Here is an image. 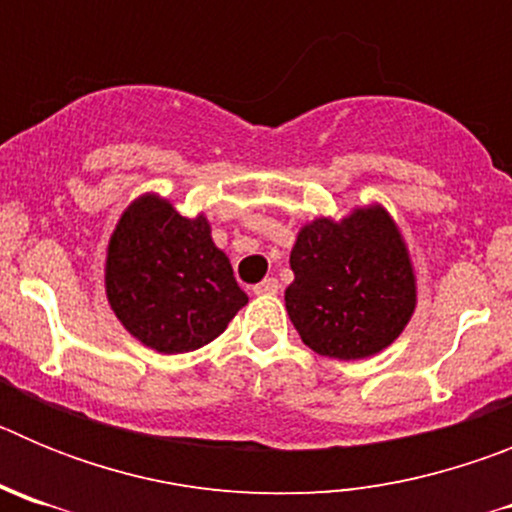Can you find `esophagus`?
Instances as JSON below:
<instances>
[{
  "instance_id": "obj_1",
  "label": "esophagus",
  "mask_w": 512,
  "mask_h": 512,
  "mask_svg": "<svg viewBox=\"0 0 512 512\" xmlns=\"http://www.w3.org/2000/svg\"><path fill=\"white\" fill-rule=\"evenodd\" d=\"M277 292H279V282L274 277H266L264 282H259L256 287H253V295H259V297L277 295Z\"/></svg>"
}]
</instances>
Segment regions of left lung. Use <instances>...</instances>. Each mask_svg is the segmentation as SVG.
I'll use <instances>...</instances> for the list:
<instances>
[{
  "label": "left lung",
  "instance_id": "8db88e82",
  "mask_svg": "<svg viewBox=\"0 0 512 512\" xmlns=\"http://www.w3.org/2000/svg\"><path fill=\"white\" fill-rule=\"evenodd\" d=\"M284 292L302 343L328 359L359 361L395 343L418 305V279L395 217L379 202L341 220L315 217L289 253Z\"/></svg>",
  "mask_w": 512,
  "mask_h": 512
}]
</instances>
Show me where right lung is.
I'll return each instance as SVG.
<instances>
[{
	"label": "right lung",
	"mask_w": 512,
	"mask_h": 512,
	"mask_svg": "<svg viewBox=\"0 0 512 512\" xmlns=\"http://www.w3.org/2000/svg\"><path fill=\"white\" fill-rule=\"evenodd\" d=\"M104 292L122 328L158 354L215 341L248 302L205 212L184 217L156 192L122 210L107 243Z\"/></svg>",
	"instance_id": "obj_1"
}]
</instances>
